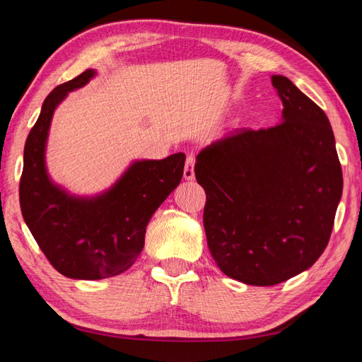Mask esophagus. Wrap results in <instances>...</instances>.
<instances>
[{
  "label": "esophagus",
  "mask_w": 362,
  "mask_h": 362,
  "mask_svg": "<svg viewBox=\"0 0 362 362\" xmlns=\"http://www.w3.org/2000/svg\"><path fill=\"white\" fill-rule=\"evenodd\" d=\"M194 163H195V156L194 154H187L186 165H185V177H186V180H189V181H192L194 177H195Z\"/></svg>",
  "instance_id": "esophagus-1"
}]
</instances>
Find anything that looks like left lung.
<instances>
[{
	"label": "left lung",
	"mask_w": 362,
	"mask_h": 362,
	"mask_svg": "<svg viewBox=\"0 0 362 362\" xmlns=\"http://www.w3.org/2000/svg\"><path fill=\"white\" fill-rule=\"evenodd\" d=\"M281 124L237 129L195 162L205 189L208 248L227 276L274 286L299 275L326 250L344 177L325 111L284 76H272Z\"/></svg>",
	"instance_id": "8db88e82"
}]
</instances>
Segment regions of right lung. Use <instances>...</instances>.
Returning <instances> with one entry per match:
<instances>
[{
	"label": "right lung",
	"instance_id": "add662e5",
	"mask_svg": "<svg viewBox=\"0 0 362 362\" xmlns=\"http://www.w3.org/2000/svg\"><path fill=\"white\" fill-rule=\"evenodd\" d=\"M95 76L86 69L57 86L44 100L23 151L18 186L22 216L47 261L62 275L101 280L125 272L144 246L152 214L180 185L186 156L138 160L110 191L92 199L73 197L49 180L44 151L57 105Z\"/></svg>",
	"mask_w": 362,
	"mask_h": 362
}]
</instances>
